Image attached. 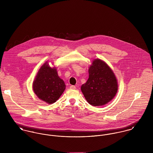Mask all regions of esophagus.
<instances>
[{"label":"esophagus","instance_id":"34e87169","mask_svg":"<svg viewBox=\"0 0 153 153\" xmlns=\"http://www.w3.org/2000/svg\"><path fill=\"white\" fill-rule=\"evenodd\" d=\"M76 88V87L74 86V85H71V86H70V89H75Z\"/></svg>","mask_w":153,"mask_h":153}]
</instances>
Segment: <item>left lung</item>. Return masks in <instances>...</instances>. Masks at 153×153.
I'll return each instance as SVG.
<instances>
[{
  "label": "left lung",
  "mask_w": 153,
  "mask_h": 153,
  "mask_svg": "<svg viewBox=\"0 0 153 153\" xmlns=\"http://www.w3.org/2000/svg\"><path fill=\"white\" fill-rule=\"evenodd\" d=\"M89 78L81 86L85 98L93 106H102L111 101L118 91V83L112 69L105 62L96 59L89 69Z\"/></svg>",
  "instance_id": "left-lung-1"
}]
</instances>
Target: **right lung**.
Listing matches in <instances>:
<instances>
[{"label":"right lung","instance_id":"add662e5","mask_svg":"<svg viewBox=\"0 0 153 153\" xmlns=\"http://www.w3.org/2000/svg\"><path fill=\"white\" fill-rule=\"evenodd\" d=\"M64 81L61 79L55 67H50L46 62L39 69L33 82V90L44 102H55L65 89Z\"/></svg>","mask_w":153,"mask_h":153}]
</instances>
